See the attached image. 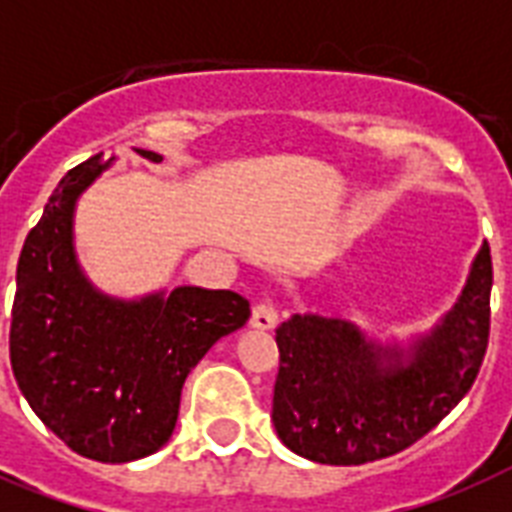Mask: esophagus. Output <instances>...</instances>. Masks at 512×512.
<instances>
[{
  "label": "esophagus",
  "instance_id": "1",
  "mask_svg": "<svg viewBox=\"0 0 512 512\" xmlns=\"http://www.w3.org/2000/svg\"><path fill=\"white\" fill-rule=\"evenodd\" d=\"M249 324L265 332V329H273L279 324V313H276V308H273L271 303H257L255 308H252V319H249Z\"/></svg>",
  "mask_w": 512,
  "mask_h": 512
}]
</instances>
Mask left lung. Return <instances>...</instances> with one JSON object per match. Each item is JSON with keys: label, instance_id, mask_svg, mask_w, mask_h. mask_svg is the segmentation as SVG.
<instances>
[{"label": "left lung", "instance_id": "1", "mask_svg": "<svg viewBox=\"0 0 512 512\" xmlns=\"http://www.w3.org/2000/svg\"><path fill=\"white\" fill-rule=\"evenodd\" d=\"M489 244L460 300L428 337L372 345L350 321L292 316L276 329L273 425L292 452L321 465H364L409 449L473 388L489 345Z\"/></svg>", "mask_w": 512, "mask_h": 512}]
</instances>
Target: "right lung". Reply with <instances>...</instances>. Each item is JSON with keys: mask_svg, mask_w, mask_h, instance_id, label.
I'll return each instance as SVG.
<instances>
[{"mask_svg": "<svg viewBox=\"0 0 512 512\" xmlns=\"http://www.w3.org/2000/svg\"><path fill=\"white\" fill-rule=\"evenodd\" d=\"M108 164L98 154L68 170L23 241L10 364L28 406L71 452L132 462L170 441L185 377L247 324L249 300L201 287L135 303L95 292L76 263L74 207Z\"/></svg>", "mask_w": 512, "mask_h": 512, "instance_id": "add662e5", "label": "right lung"}]
</instances>
